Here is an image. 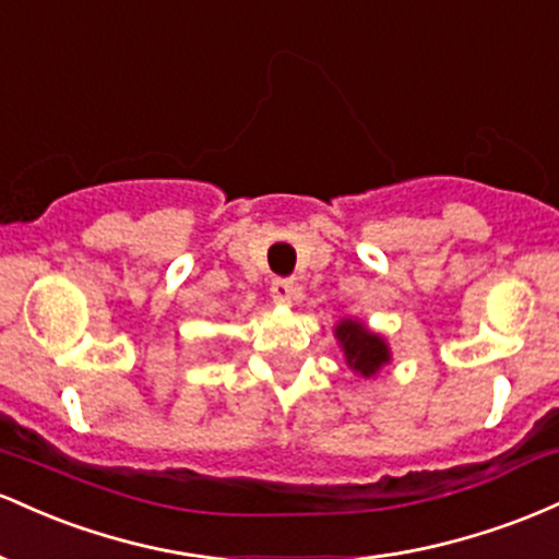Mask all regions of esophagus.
<instances>
[{"label":"esophagus","instance_id":"34e87169","mask_svg":"<svg viewBox=\"0 0 559 559\" xmlns=\"http://www.w3.org/2000/svg\"><path fill=\"white\" fill-rule=\"evenodd\" d=\"M269 290H272V298L277 300V304H293V300H296V296H298V285H296V282L285 280V277L274 280Z\"/></svg>","mask_w":559,"mask_h":559}]
</instances>
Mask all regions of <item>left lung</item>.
I'll use <instances>...</instances> for the list:
<instances>
[{
    "label": "left lung",
    "instance_id": "8db88e82",
    "mask_svg": "<svg viewBox=\"0 0 559 559\" xmlns=\"http://www.w3.org/2000/svg\"><path fill=\"white\" fill-rule=\"evenodd\" d=\"M337 341H341L343 354H346V361L350 369L369 378L374 374L382 364L388 361V346L382 343V337L372 335L364 324L354 322V319H346V322L337 324L335 330Z\"/></svg>",
    "mask_w": 559,
    "mask_h": 559
}]
</instances>
